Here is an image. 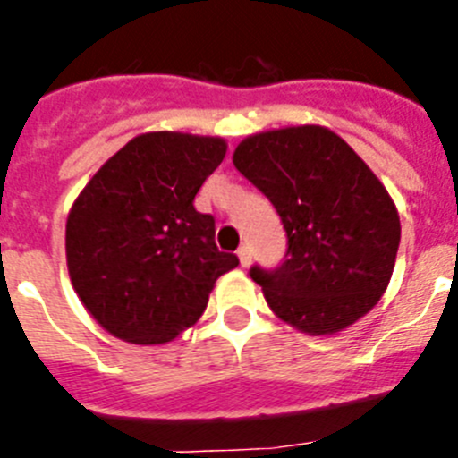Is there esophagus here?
<instances>
[{
    "instance_id": "1",
    "label": "esophagus",
    "mask_w": 458,
    "mask_h": 458,
    "mask_svg": "<svg viewBox=\"0 0 458 458\" xmlns=\"http://www.w3.org/2000/svg\"><path fill=\"white\" fill-rule=\"evenodd\" d=\"M238 259H241L242 268H248V266L252 264V250H250L248 242H242L241 248H238Z\"/></svg>"
}]
</instances>
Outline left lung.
Masks as SVG:
<instances>
[{
  "label": "left lung",
  "instance_id": "left-lung-1",
  "mask_svg": "<svg viewBox=\"0 0 458 458\" xmlns=\"http://www.w3.org/2000/svg\"><path fill=\"white\" fill-rule=\"evenodd\" d=\"M233 165L284 225L282 264L250 268L270 310L310 335L365 317L387 289L402 225L362 157L333 131L298 125L242 140Z\"/></svg>",
  "mask_w": 458,
  "mask_h": 458
}]
</instances>
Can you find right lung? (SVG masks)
<instances>
[{
	"mask_svg": "<svg viewBox=\"0 0 458 458\" xmlns=\"http://www.w3.org/2000/svg\"><path fill=\"white\" fill-rule=\"evenodd\" d=\"M226 153L220 137L147 132L96 172L66 222L72 289L96 321L132 344L194 326L238 257L216 245V217L194 194Z\"/></svg>",
	"mask_w": 458,
	"mask_h": 458,
	"instance_id": "add662e5",
	"label": "right lung"
}]
</instances>
